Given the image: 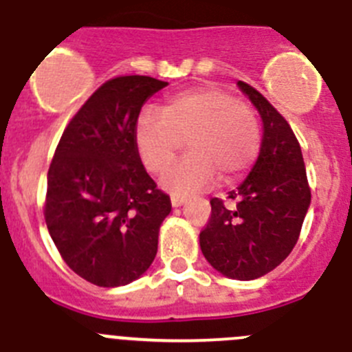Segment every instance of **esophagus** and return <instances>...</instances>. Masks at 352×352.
I'll list each match as a JSON object with an SVG mask.
<instances>
[{"mask_svg": "<svg viewBox=\"0 0 352 352\" xmlns=\"http://www.w3.org/2000/svg\"><path fill=\"white\" fill-rule=\"evenodd\" d=\"M185 203H186L185 197H178V195H173V197H170V204H173V208H178Z\"/></svg>", "mask_w": 352, "mask_h": 352, "instance_id": "esophagus-1", "label": "esophagus"}]
</instances>
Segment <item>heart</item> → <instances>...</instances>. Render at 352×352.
<instances>
[{"label":"heart","instance_id":"1","mask_svg":"<svg viewBox=\"0 0 352 352\" xmlns=\"http://www.w3.org/2000/svg\"><path fill=\"white\" fill-rule=\"evenodd\" d=\"M186 142L188 155L160 178L174 195H188L243 176L261 149L256 114L220 88H197L174 95L160 109H146L135 125V146L142 164L162 173Z\"/></svg>","mask_w":352,"mask_h":352}]
</instances>
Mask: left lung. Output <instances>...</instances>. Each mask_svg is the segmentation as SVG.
<instances>
[{
  "label": "left lung",
  "instance_id": "8db88e82",
  "mask_svg": "<svg viewBox=\"0 0 352 352\" xmlns=\"http://www.w3.org/2000/svg\"><path fill=\"white\" fill-rule=\"evenodd\" d=\"M238 86L263 121L259 157L241 185L229 192L234 208L211 199V219L199 243L223 276L254 280L275 270L294 248L310 208V188L300 142L287 121L257 89L243 80Z\"/></svg>",
  "mask_w": 352,
  "mask_h": 352
}]
</instances>
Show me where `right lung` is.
Returning a JSON list of instances; mask_svg holds the SVG:
<instances>
[{"instance_id":"right-lung-1","label":"right lung","mask_w":352,"mask_h":352,"mask_svg":"<svg viewBox=\"0 0 352 352\" xmlns=\"http://www.w3.org/2000/svg\"><path fill=\"white\" fill-rule=\"evenodd\" d=\"M166 80H107L65 129L47 173L45 222L61 257L84 280L120 287L151 266L170 199L149 178L135 125Z\"/></svg>"}]
</instances>
